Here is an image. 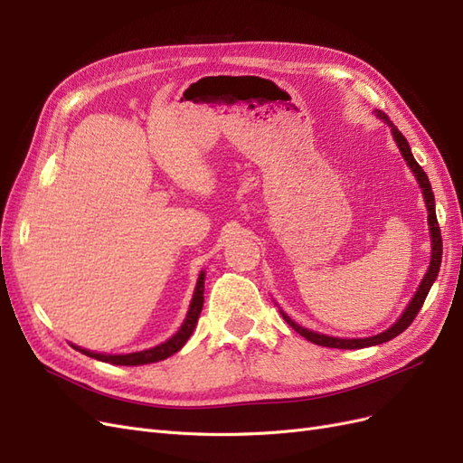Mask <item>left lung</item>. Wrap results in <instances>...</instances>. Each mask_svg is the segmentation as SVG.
<instances>
[{
	"label": "left lung",
	"instance_id": "8db88e82",
	"mask_svg": "<svg viewBox=\"0 0 463 463\" xmlns=\"http://www.w3.org/2000/svg\"><path fill=\"white\" fill-rule=\"evenodd\" d=\"M376 118H381L384 123L390 125L392 129V135H394V141L402 152L403 160L408 162V165L411 167V172L415 174L417 181H419V187H421L423 191V197H425V204H427V213H429V230H430V264H429V270L423 278L421 286H419V289L415 291L413 299L410 301L408 309H405L402 313V317L398 318V322H394L388 330L376 334V335H371V338H334V335H326V334H318V332H313L309 328H303L299 326L296 320H291L284 311H279L284 317V320L288 322V325L296 330L298 334H301L303 338H307L309 342L317 344V345H325V347H338V349H361V347H369V345H378V344H384L392 338H396L398 334H402L405 328H408L413 318L417 317V313L421 311V307L427 299V293L430 289V286L434 284V279H437L439 276V270H440V260H442V237H440V228H439V222H437V210H434V194H432V189H430V184H429V177L427 174L423 172V167L417 164V160L413 158V154L410 150V145L408 141H405V137L398 131V128L394 123H392L388 119V116L384 114V111L376 109Z\"/></svg>",
	"mask_w": 463,
	"mask_h": 463
}]
</instances>
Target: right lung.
Returning a JSON list of instances; mask_svg holds the SVG:
<instances>
[{
  "instance_id": "obj_1",
  "label": "right lung",
  "mask_w": 463,
  "mask_h": 463,
  "mask_svg": "<svg viewBox=\"0 0 463 463\" xmlns=\"http://www.w3.org/2000/svg\"><path fill=\"white\" fill-rule=\"evenodd\" d=\"M203 303H204V270L199 274L197 288H194L193 299H191V305H189V311H187V317L184 320V325H181V328L172 335L170 340H165L164 344L154 345L150 349H145V352L123 354V355L94 354V352H89V349H82L79 345H73V347L77 349V352H80V354H85V355H89L92 359H98V361L111 363V365H129V367H133V365H146V363H156V361L167 359L170 355L177 354L179 349L185 345V342L191 338L194 326H197L199 315L203 311Z\"/></svg>"
}]
</instances>
